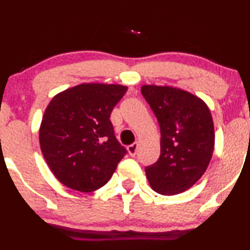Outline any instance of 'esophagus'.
Masks as SVG:
<instances>
[{"label": "esophagus", "instance_id": "34e87169", "mask_svg": "<svg viewBox=\"0 0 250 250\" xmlns=\"http://www.w3.org/2000/svg\"><path fill=\"white\" fill-rule=\"evenodd\" d=\"M138 146H139V144H138V143H133L132 145L128 146V152H129L130 156H135V155H137Z\"/></svg>", "mask_w": 250, "mask_h": 250}]
</instances>
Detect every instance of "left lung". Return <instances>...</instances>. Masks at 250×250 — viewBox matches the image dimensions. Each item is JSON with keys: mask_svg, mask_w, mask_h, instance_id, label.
I'll use <instances>...</instances> for the list:
<instances>
[{"mask_svg": "<svg viewBox=\"0 0 250 250\" xmlns=\"http://www.w3.org/2000/svg\"><path fill=\"white\" fill-rule=\"evenodd\" d=\"M141 94L161 128V155L145 167L151 188L165 196L190 188L206 172L214 150V125L206 103L185 90L143 85Z\"/></svg>", "mask_w": 250, "mask_h": 250, "instance_id": "1", "label": "left lung"}]
</instances>
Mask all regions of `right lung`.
I'll return each instance as SVG.
<instances>
[{"mask_svg": "<svg viewBox=\"0 0 250 250\" xmlns=\"http://www.w3.org/2000/svg\"><path fill=\"white\" fill-rule=\"evenodd\" d=\"M127 87L83 83L55 95L47 106L40 144L55 178L72 190L104 186L127 153L110 116Z\"/></svg>", "mask_w": 250, "mask_h": 250, "instance_id": "add662e5", "label": "right lung"}]
</instances>
